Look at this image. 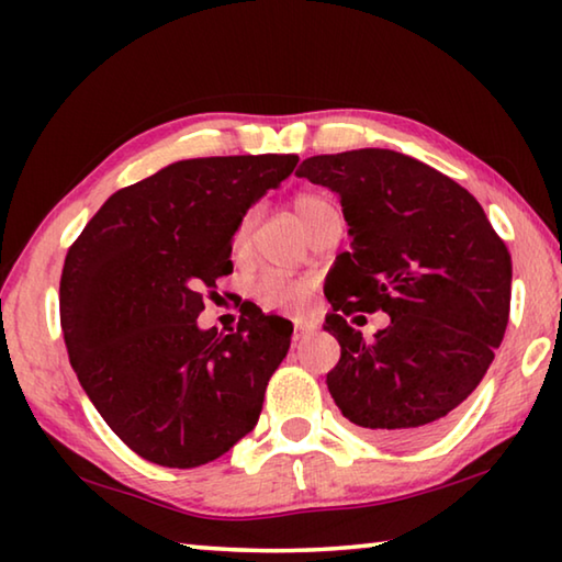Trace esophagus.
Masks as SVG:
<instances>
[{"label":"esophagus","mask_w":562,"mask_h":562,"mask_svg":"<svg viewBox=\"0 0 562 562\" xmlns=\"http://www.w3.org/2000/svg\"><path fill=\"white\" fill-rule=\"evenodd\" d=\"M312 331V327L307 325V322H294V331H292V341L297 345L300 339H304Z\"/></svg>","instance_id":"obj_1"}]
</instances>
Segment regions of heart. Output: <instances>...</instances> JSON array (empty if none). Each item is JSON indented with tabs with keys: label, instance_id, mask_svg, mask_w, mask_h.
Wrapping results in <instances>:
<instances>
[{
	"label": "heart",
	"instance_id": "b5f03b06",
	"mask_svg": "<svg viewBox=\"0 0 562 562\" xmlns=\"http://www.w3.org/2000/svg\"><path fill=\"white\" fill-rule=\"evenodd\" d=\"M292 207H294V215H297V221L307 233L327 213L337 211V205L331 203L327 195H319V193L297 195L292 201ZM252 223H255V215L247 213L240 217V223L235 225L233 237H231V255L235 260H243L247 258V252H250ZM312 292H315V282L312 280H288V278H280V274H262L258 284H255V294H258L262 307L268 310L300 312L307 307Z\"/></svg>",
	"mask_w": 562,
	"mask_h": 562
}]
</instances>
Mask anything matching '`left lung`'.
Listing matches in <instances>:
<instances>
[{"label": "left lung", "mask_w": 562, "mask_h": 562, "mask_svg": "<svg viewBox=\"0 0 562 562\" xmlns=\"http://www.w3.org/2000/svg\"><path fill=\"white\" fill-rule=\"evenodd\" d=\"M297 176L339 195L351 237L325 280V329L341 347L327 374L331 398L376 439H431L481 384L506 335V243L469 190L396 150L312 156ZM376 308L390 325L364 342L346 317Z\"/></svg>", "instance_id": "obj_1"}]
</instances>
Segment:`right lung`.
<instances>
[{
  "instance_id": "obj_1",
  "label": "right lung",
  "mask_w": 562,
  "mask_h": 562,
  "mask_svg": "<svg viewBox=\"0 0 562 562\" xmlns=\"http://www.w3.org/2000/svg\"><path fill=\"white\" fill-rule=\"evenodd\" d=\"M297 160H178L116 190L69 247L59 310L71 367L140 459L195 469L258 424L292 322L255 304L231 335L195 319L215 280L233 272L235 225Z\"/></svg>"
}]
</instances>
